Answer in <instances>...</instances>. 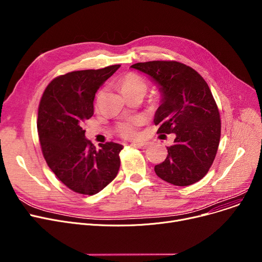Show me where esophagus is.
Here are the masks:
<instances>
[{"label": "esophagus", "instance_id": "34e87169", "mask_svg": "<svg viewBox=\"0 0 262 262\" xmlns=\"http://www.w3.org/2000/svg\"><path fill=\"white\" fill-rule=\"evenodd\" d=\"M134 145H135V146H137V147H139V148L145 149V148H147V147L149 146V142H140V143H135Z\"/></svg>", "mask_w": 262, "mask_h": 262}]
</instances>
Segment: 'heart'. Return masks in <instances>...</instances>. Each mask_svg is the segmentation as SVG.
<instances>
[{
  "mask_svg": "<svg viewBox=\"0 0 262 262\" xmlns=\"http://www.w3.org/2000/svg\"><path fill=\"white\" fill-rule=\"evenodd\" d=\"M120 89L123 94L134 92V91H140L143 94L147 90V82L138 74L128 73L125 76H123L119 82ZM101 94L99 92L98 96ZM140 125L139 120H133L126 123H123L119 126V134L127 139H136L139 137L138 126Z\"/></svg>",
  "mask_w": 262,
  "mask_h": 262,
  "instance_id": "b5f03b06",
  "label": "heart"
}]
</instances>
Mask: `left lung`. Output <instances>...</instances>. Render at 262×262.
<instances>
[{
	"label": "left lung",
	"instance_id": "left-lung-1",
	"mask_svg": "<svg viewBox=\"0 0 262 262\" xmlns=\"http://www.w3.org/2000/svg\"><path fill=\"white\" fill-rule=\"evenodd\" d=\"M152 78L159 87L161 104L154 123L158 134H175L168 156L155 173L175 186L194 184L207 174L221 137V120L205 79L178 61L154 60L130 66Z\"/></svg>",
	"mask_w": 262,
	"mask_h": 262
}]
</instances>
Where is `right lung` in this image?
Instances as JSON below:
<instances>
[{"instance_id":"1","label":"right lung","mask_w":262,"mask_h":262,"mask_svg":"<svg viewBox=\"0 0 262 262\" xmlns=\"http://www.w3.org/2000/svg\"><path fill=\"white\" fill-rule=\"evenodd\" d=\"M120 67L60 75L50 82L40 100L37 128L43 157L58 180L80 194L98 193L119 172L123 145L107 142L98 149L86 139L81 126L93 116L96 91Z\"/></svg>"}]
</instances>
